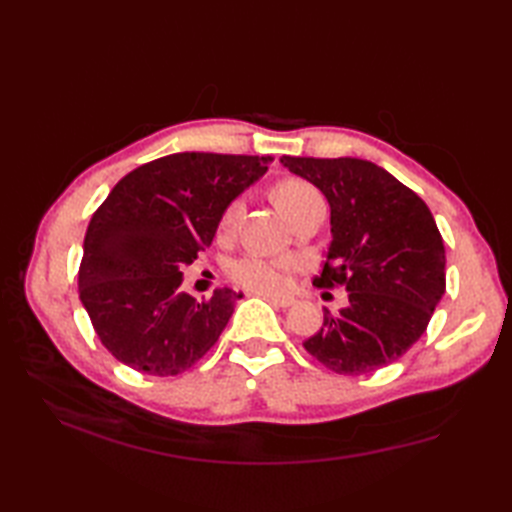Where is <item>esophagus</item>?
<instances>
[{"label": "esophagus", "instance_id": "obj_1", "mask_svg": "<svg viewBox=\"0 0 512 512\" xmlns=\"http://www.w3.org/2000/svg\"><path fill=\"white\" fill-rule=\"evenodd\" d=\"M257 295H262L264 299H268L270 303H275V306H279V308H290L292 303H295V299L288 297V295H270V292H257Z\"/></svg>", "mask_w": 512, "mask_h": 512}]
</instances>
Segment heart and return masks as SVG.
<instances>
[{"mask_svg": "<svg viewBox=\"0 0 512 512\" xmlns=\"http://www.w3.org/2000/svg\"><path fill=\"white\" fill-rule=\"evenodd\" d=\"M273 200L277 209L290 217L303 204L312 200H321L319 191L312 187L310 182L301 178H286L281 180L273 189ZM244 209V200L235 198L226 204L220 217V231L228 233L235 226L239 213ZM290 268V262L286 259H266L257 255H248L228 266V277L235 281L237 286L253 292H277L286 284V270Z\"/></svg>", "mask_w": 512, "mask_h": 512, "instance_id": "b5f03b06", "label": "heart"}]
</instances>
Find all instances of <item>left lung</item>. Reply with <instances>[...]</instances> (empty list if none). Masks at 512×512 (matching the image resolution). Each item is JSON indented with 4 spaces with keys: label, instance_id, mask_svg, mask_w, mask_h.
<instances>
[{
    "label": "left lung",
    "instance_id": "obj_1",
    "mask_svg": "<svg viewBox=\"0 0 512 512\" xmlns=\"http://www.w3.org/2000/svg\"><path fill=\"white\" fill-rule=\"evenodd\" d=\"M281 165L330 204L332 242L312 284L347 290V306L323 310L321 330L303 347L345 376L398 361L427 330L447 288L444 244L429 206L369 160L284 156Z\"/></svg>",
    "mask_w": 512,
    "mask_h": 512
}]
</instances>
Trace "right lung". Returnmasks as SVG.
I'll return each instance as SVG.
<instances>
[{
	"mask_svg": "<svg viewBox=\"0 0 512 512\" xmlns=\"http://www.w3.org/2000/svg\"><path fill=\"white\" fill-rule=\"evenodd\" d=\"M270 156L184 151L129 171L92 215L79 297L116 361L151 376L187 372L220 339L242 292L198 301L180 268L211 246L226 204L268 171Z\"/></svg>",
	"mask_w": 512,
	"mask_h": 512,
	"instance_id": "1",
	"label": "right lung"
}]
</instances>
